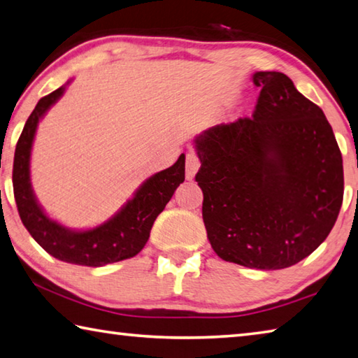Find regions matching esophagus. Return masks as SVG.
<instances>
[{"mask_svg": "<svg viewBox=\"0 0 358 358\" xmlns=\"http://www.w3.org/2000/svg\"><path fill=\"white\" fill-rule=\"evenodd\" d=\"M200 167V159L196 152H187L186 153V178L192 180L196 177V173Z\"/></svg>", "mask_w": 358, "mask_h": 358, "instance_id": "34e87169", "label": "esophagus"}]
</instances>
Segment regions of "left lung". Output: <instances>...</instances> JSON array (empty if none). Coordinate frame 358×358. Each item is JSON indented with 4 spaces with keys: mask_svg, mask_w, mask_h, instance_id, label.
<instances>
[{
    "mask_svg": "<svg viewBox=\"0 0 358 358\" xmlns=\"http://www.w3.org/2000/svg\"><path fill=\"white\" fill-rule=\"evenodd\" d=\"M255 111L201 133L196 181L213 250L250 269L289 268L329 236L343 158L322 109L280 71H257Z\"/></svg>",
    "mask_w": 358,
    "mask_h": 358,
    "instance_id": "1",
    "label": "left lung"
}]
</instances>
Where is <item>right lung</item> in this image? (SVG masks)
I'll list each match as a JSON object with an SVG mask.
<instances>
[{"label": "right lung", "mask_w": 358, "mask_h": 358, "mask_svg": "<svg viewBox=\"0 0 358 358\" xmlns=\"http://www.w3.org/2000/svg\"><path fill=\"white\" fill-rule=\"evenodd\" d=\"M66 87L56 89L38 100L15 147L12 183L18 214L26 230L42 249L61 262L100 268L131 258L144 249L153 222L164 210L180 183L185 181V155L172 167L155 173L136 191L134 197L105 224L92 230L75 231L51 220L38 206L29 180V158L37 123Z\"/></svg>", "instance_id": "obj_1"}]
</instances>
